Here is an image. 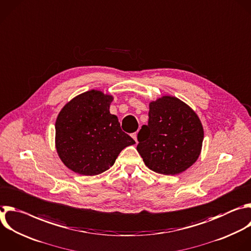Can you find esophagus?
Instances as JSON below:
<instances>
[{
	"label": "esophagus",
	"instance_id": "34e87169",
	"mask_svg": "<svg viewBox=\"0 0 251 251\" xmlns=\"http://www.w3.org/2000/svg\"><path fill=\"white\" fill-rule=\"evenodd\" d=\"M132 138H133V139L135 140V142L138 144V139H137V133H136V132L132 134Z\"/></svg>",
	"mask_w": 251,
	"mask_h": 251
}]
</instances>
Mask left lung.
Segmentation results:
<instances>
[{
  "label": "left lung",
  "instance_id": "obj_1",
  "mask_svg": "<svg viewBox=\"0 0 251 251\" xmlns=\"http://www.w3.org/2000/svg\"><path fill=\"white\" fill-rule=\"evenodd\" d=\"M203 138L197 114L180 100L164 96L150 103L149 122L138 133L137 151L152 172L175 176L197 160Z\"/></svg>",
  "mask_w": 251,
  "mask_h": 251
}]
</instances>
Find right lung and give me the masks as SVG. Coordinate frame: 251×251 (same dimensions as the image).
Returning <instances> with one entry per match:
<instances>
[{"instance_id": "right-lung-1", "label": "right lung", "mask_w": 251, "mask_h": 251, "mask_svg": "<svg viewBox=\"0 0 251 251\" xmlns=\"http://www.w3.org/2000/svg\"><path fill=\"white\" fill-rule=\"evenodd\" d=\"M113 98L100 91L83 93L60 111L56 124V149L64 164L81 176L109 170L120 151L135 141L121 130L110 114Z\"/></svg>"}]
</instances>
